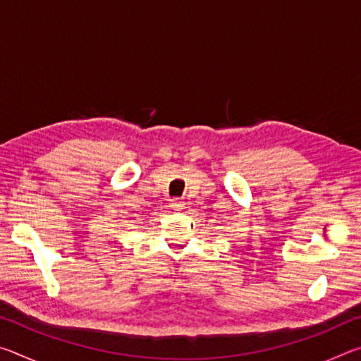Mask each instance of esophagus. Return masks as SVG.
<instances>
[{
	"label": "esophagus",
	"instance_id": "1",
	"mask_svg": "<svg viewBox=\"0 0 361 361\" xmlns=\"http://www.w3.org/2000/svg\"><path fill=\"white\" fill-rule=\"evenodd\" d=\"M170 209L175 210V212H180L185 209V202H183L181 199H172L170 200Z\"/></svg>",
	"mask_w": 361,
	"mask_h": 361
}]
</instances>
